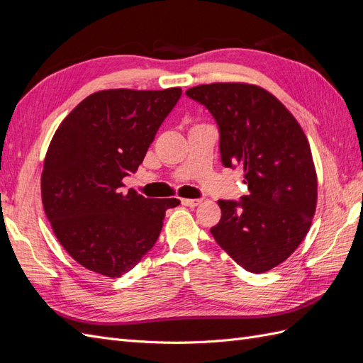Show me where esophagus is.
<instances>
[{"instance_id": "obj_1", "label": "esophagus", "mask_w": 363, "mask_h": 363, "mask_svg": "<svg viewBox=\"0 0 363 363\" xmlns=\"http://www.w3.org/2000/svg\"><path fill=\"white\" fill-rule=\"evenodd\" d=\"M201 203V200H195V199H182V204L188 206V207H195Z\"/></svg>"}]
</instances>
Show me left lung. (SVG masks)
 <instances>
[{"mask_svg":"<svg viewBox=\"0 0 363 363\" xmlns=\"http://www.w3.org/2000/svg\"><path fill=\"white\" fill-rule=\"evenodd\" d=\"M186 95L213 115L224 167L240 164L248 186L240 201H218L221 219L211 233L244 269L276 268L303 242L316 208L318 179L301 125L257 84H200Z\"/></svg>","mask_w":363,"mask_h":363,"instance_id":"obj_1","label":"left lung"}]
</instances>
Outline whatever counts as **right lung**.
Instances as JSON below:
<instances>
[{
	"label": "right lung",
	"instance_id": "obj_1",
	"mask_svg": "<svg viewBox=\"0 0 363 363\" xmlns=\"http://www.w3.org/2000/svg\"><path fill=\"white\" fill-rule=\"evenodd\" d=\"M182 95L163 91H98L75 106L54 133L40 192L54 235L86 269L121 277L156 244L164 212L177 199L123 192L160 124Z\"/></svg>",
	"mask_w": 363,
	"mask_h": 363
}]
</instances>
